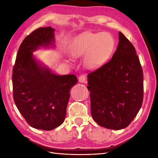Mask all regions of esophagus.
Wrapping results in <instances>:
<instances>
[{
	"label": "esophagus",
	"mask_w": 158,
	"mask_h": 158,
	"mask_svg": "<svg viewBox=\"0 0 158 158\" xmlns=\"http://www.w3.org/2000/svg\"><path fill=\"white\" fill-rule=\"evenodd\" d=\"M79 81L81 82V83H86V81H87L86 77L84 76V75L80 76L79 78Z\"/></svg>",
	"instance_id": "34e87169"
}]
</instances>
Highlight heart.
Returning <instances> with one entry per match:
<instances>
[{
    "instance_id": "1",
    "label": "heart",
    "mask_w": 158,
    "mask_h": 158,
    "mask_svg": "<svg viewBox=\"0 0 158 158\" xmlns=\"http://www.w3.org/2000/svg\"><path fill=\"white\" fill-rule=\"evenodd\" d=\"M114 48V40L108 33H86L77 37L72 44L74 57H85V65L94 68L102 65L110 57Z\"/></svg>"
}]
</instances>
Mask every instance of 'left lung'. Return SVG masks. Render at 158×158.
Masks as SVG:
<instances>
[{
    "mask_svg": "<svg viewBox=\"0 0 158 158\" xmlns=\"http://www.w3.org/2000/svg\"><path fill=\"white\" fill-rule=\"evenodd\" d=\"M91 115L111 130L127 127L142 105L143 74L133 44L121 32L111 59L88 74Z\"/></svg>",
    "mask_w": 158,
    "mask_h": 158,
    "instance_id": "obj_1",
    "label": "left lung"
}]
</instances>
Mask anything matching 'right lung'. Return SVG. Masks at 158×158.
<instances>
[{
	"label": "right lung",
	"instance_id": "right-lung-1",
	"mask_svg": "<svg viewBox=\"0 0 158 158\" xmlns=\"http://www.w3.org/2000/svg\"><path fill=\"white\" fill-rule=\"evenodd\" d=\"M54 29L39 28L26 36L19 48L12 70L13 98L18 110L32 127L51 130L63 123L69 90L77 84L74 74L56 75L33 57L37 47L54 40Z\"/></svg>",
	"mask_w": 158,
	"mask_h": 158
}]
</instances>
